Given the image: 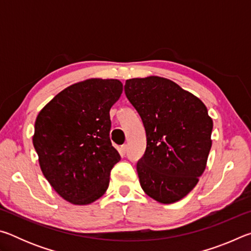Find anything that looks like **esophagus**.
Segmentation results:
<instances>
[{
	"label": "esophagus",
	"mask_w": 251,
	"mask_h": 251,
	"mask_svg": "<svg viewBox=\"0 0 251 251\" xmlns=\"http://www.w3.org/2000/svg\"><path fill=\"white\" fill-rule=\"evenodd\" d=\"M127 150H128V147H127V145H123L121 148H120V152L122 155H125L127 152Z\"/></svg>",
	"instance_id": "34e87169"
}]
</instances>
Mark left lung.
Segmentation results:
<instances>
[{"instance_id":"8db88e82","label":"left lung","mask_w":251,"mask_h":251,"mask_svg":"<svg viewBox=\"0 0 251 251\" xmlns=\"http://www.w3.org/2000/svg\"><path fill=\"white\" fill-rule=\"evenodd\" d=\"M125 94L146 130V151L137 163L143 190L160 203L180 201L206 169L214 125L206 105L160 76L127 79Z\"/></svg>"}]
</instances>
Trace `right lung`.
I'll return each instance as SVG.
<instances>
[{
	"instance_id": "right-lung-1",
	"label": "right lung",
	"mask_w": 251,
	"mask_h": 251,
	"mask_svg": "<svg viewBox=\"0 0 251 251\" xmlns=\"http://www.w3.org/2000/svg\"><path fill=\"white\" fill-rule=\"evenodd\" d=\"M118 79L75 83L41 109L33 145L44 177L73 205H90L106 193L121 156L109 139V110L120 100Z\"/></svg>"
}]
</instances>
